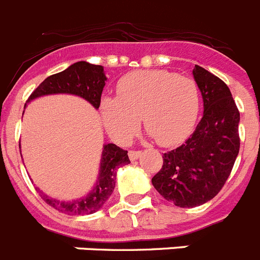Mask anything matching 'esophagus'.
Wrapping results in <instances>:
<instances>
[{
    "label": "esophagus",
    "mask_w": 260,
    "mask_h": 260,
    "mask_svg": "<svg viewBox=\"0 0 260 260\" xmlns=\"http://www.w3.org/2000/svg\"><path fill=\"white\" fill-rule=\"evenodd\" d=\"M141 155L142 151H128V158H130L132 161H134V160L141 157Z\"/></svg>",
    "instance_id": "esophagus-1"
}]
</instances>
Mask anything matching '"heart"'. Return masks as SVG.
<instances>
[{
    "label": "heart",
    "mask_w": 260,
    "mask_h": 260,
    "mask_svg": "<svg viewBox=\"0 0 260 260\" xmlns=\"http://www.w3.org/2000/svg\"><path fill=\"white\" fill-rule=\"evenodd\" d=\"M118 98L100 102L103 123L118 143L132 139L142 118L144 128L162 147L181 143L191 133L199 112L198 84L167 70L130 73L119 80Z\"/></svg>",
    "instance_id": "heart-1"
}]
</instances>
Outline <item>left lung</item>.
Listing matches in <instances>:
<instances>
[{"mask_svg":"<svg viewBox=\"0 0 260 260\" xmlns=\"http://www.w3.org/2000/svg\"><path fill=\"white\" fill-rule=\"evenodd\" d=\"M194 79L203 99V117L190 138L162 155L152 178L158 194L177 207H197L219 194L240 151V112L220 78L195 65Z\"/></svg>","mask_w":260,"mask_h":260,"instance_id":"1","label":"left lung"}]
</instances>
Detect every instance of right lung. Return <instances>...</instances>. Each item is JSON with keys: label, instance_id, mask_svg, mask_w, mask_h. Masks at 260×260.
I'll use <instances>...</instances> for the list:
<instances>
[{"label": "right lung", "instance_id": "obj_1", "mask_svg": "<svg viewBox=\"0 0 260 260\" xmlns=\"http://www.w3.org/2000/svg\"><path fill=\"white\" fill-rule=\"evenodd\" d=\"M105 82L107 77L103 66L92 65L86 61L75 62L66 70L50 75L43 80L40 86L31 93L27 103L41 96L68 93L84 99L95 109H99ZM128 162L130 160H128L127 151L119 148L113 143L104 144L102 158H100L99 176L96 178L95 186L88 194L75 201H58L40 191L41 198L50 207L59 212L68 215H91L103 208L116 186L117 169L127 165Z\"/></svg>", "mask_w": 260, "mask_h": 260}]
</instances>
